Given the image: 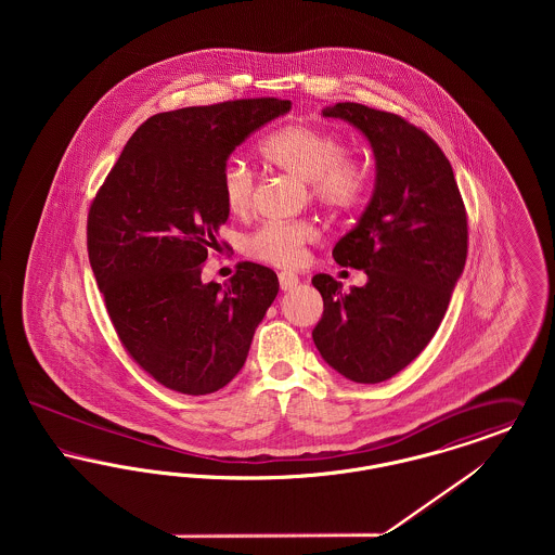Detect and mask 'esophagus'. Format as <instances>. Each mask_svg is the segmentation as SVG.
Returning <instances> with one entry per match:
<instances>
[{"label": "esophagus", "mask_w": 555, "mask_h": 555, "mask_svg": "<svg viewBox=\"0 0 555 555\" xmlns=\"http://www.w3.org/2000/svg\"><path fill=\"white\" fill-rule=\"evenodd\" d=\"M279 283H281V289L291 291L299 283V279H297V274H293V272H281V274H279Z\"/></svg>", "instance_id": "esophagus-1"}]
</instances>
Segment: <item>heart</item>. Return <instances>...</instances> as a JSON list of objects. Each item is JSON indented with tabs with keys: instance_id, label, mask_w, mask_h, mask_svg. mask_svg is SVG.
<instances>
[{
	"instance_id": "b5f03b06",
	"label": "heart",
	"mask_w": 555,
	"mask_h": 555,
	"mask_svg": "<svg viewBox=\"0 0 555 555\" xmlns=\"http://www.w3.org/2000/svg\"><path fill=\"white\" fill-rule=\"evenodd\" d=\"M262 156L291 177L310 183L312 195L326 210L353 208L366 189L364 175L347 164V145L335 132L322 127L293 122L266 137ZM227 208L245 214L254 202V172L241 159H229L220 175ZM317 237L308 222L266 224L245 241V251L266 264L293 268L304 262L306 245Z\"/></svg>"
}]
</instances>
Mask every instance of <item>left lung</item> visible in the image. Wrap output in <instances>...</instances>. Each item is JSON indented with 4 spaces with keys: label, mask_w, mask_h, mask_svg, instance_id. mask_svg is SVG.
Listing matches in <instances>:
<instances>
[{
    "label": "left lung",
    "mask_w": 555,
    "mask_h": 555,
    "mask_svg": "<svg viewBox=\"0 0 555 555\" xmlns=\"http://www.w3.org/2000/svg\"><path fill=\"white\" fill-rule=\"evenodd\" d=\"M362 132L374 156V189L335 262L364 270V287L317 274L324 301L312 331L322 360L374 385L405 369L437 333L468 251L466 210L439 145L391 112L345 102L322 109Z\"/></svg>",
    "instance_id": "1"
}]
</instances>
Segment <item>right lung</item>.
Wrapping results in <instances>:
<instances>
[{
	"mask_svg": "<svg viewBox=\"0 0 555 555\" xmlns=\"http://www.w3.org/2000/svg\"><path fill=\"white\" fill-rule=\"evenodd\" d=\"M287 100H237L147 118L95 195L87 249L107 314L132 360L164 387L208 396L243 369L279 279L243 262L231 283H202L229 220L220 175Z\"/></svg>",
	"mask_w": 555,
	"mask_h": 555,
	"instance_id": "obj_1",
	"label": "right lung"
}]
</instances>
